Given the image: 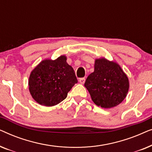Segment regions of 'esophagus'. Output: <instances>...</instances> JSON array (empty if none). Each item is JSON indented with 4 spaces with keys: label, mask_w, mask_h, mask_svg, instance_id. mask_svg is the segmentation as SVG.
I'll return each mask as SVG.
<instances>
[{
    "label": "esophagus",
    "mask_w": 152,
    "mask_h": 152,
    "mask_svg": "<svg viewBox=\"0 0 152 152\" xmlns=\"http://www.w3.org/2000/svg\"><path fill=\"white\" fill-rule=\"evenodd\" d=\"M79 82H80V84H84V83L85 82V78L84 77L80 78V80H79Z\"/></svg>",
    "instance_id": "obj_1"
}]
</instances>
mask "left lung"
Wrapping results in <instances>:
<instances>
[{"mask_svg": "<svg viewBox=\"0 0 152 152\" xmlns=\"http://www.w3.org/2000/svg\"><path fill=\"white\" fill-rule=\"evenodd\" d=\"M94 67V72L89 75L84 84L93 102L104 109L118 105L127 95V76L117 63L104 58L95 59Z\"/></svg>", "mask_w": 152, "mask_h": 152, "instance_id": "1", "label": "left lung"}]
</instances>
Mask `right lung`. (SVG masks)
<instances>
[{"label": "right lung", "instance_id": "add662e5", "mask_svg": "<svg viewBox=\"0 0 152 152\" xmlns=\"http://www.w3.org/2000/svg\"><path fill=\"white\" fill-rule=\"evenodd\" d=\"M77 83L72 66L66 62V57L57 59H45L31 72L29 90L33 99L39 104L52 107L67 97L72 87Z\"/></svg>", "mask_w": 152, "mask_h": 152}]
</instances>
